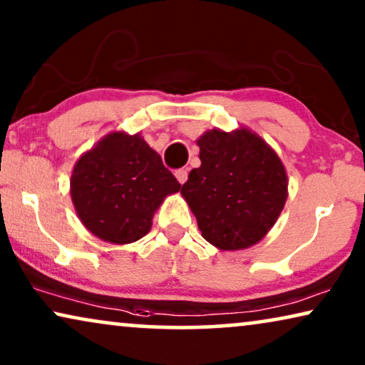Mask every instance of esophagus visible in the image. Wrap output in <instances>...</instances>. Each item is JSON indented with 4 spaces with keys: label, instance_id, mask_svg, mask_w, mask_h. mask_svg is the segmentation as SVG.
<instances>
[{
    "label": "esophagus",
    "instance_id": "1",
    "mask_svg": "<svg viewBox=\"0 0 365 365\" xmlns=\"http://www.w3.org/2000/svg\"><path fill=\"white\" fill-rule=\"evenodd\" d=\"M174 174H176V179L181 184H184V182L187 181V169H178V171L174 173Z\"/></svg>",
    "mask_w": 365,
    "mask_h": 365
}]
</instances>
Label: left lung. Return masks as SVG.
I'll use <instances>...</instances> for the list:
<instances>
[{
	"mask_svg": "<svg viewBox=\"0 0 365 365\" xmlns=\"http://www.w3.org/2000/svg\"><path fill=\"white\" fill-rule=\"evenodd\" d=\"M201 166L181 194L202 237L221 251L251 247L266 236L287 199V174L276 151L246 128L211 129L197 139Z\"/></svg>",
	"mask_w": 365,
	"mask_h": 365,
	"instance_id": "8db88e82",
	"label": "left lung"
}]
</instances>
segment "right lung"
I'll use <instances>...</instances> for the list:
<instances>
[{
    "instance_id": "add662e5",
    "label": "right lung",
    "mask_w": 365,
    "mask_h": 365,
    "mask_svg": "<svg viewBox=\"0 0 365 365\" xmlns=\"http://www.w3.org/2000/svg\"><path fill=\"white\" fill-rule=\"evenodd\" d=\"M181 184L141 134L109 133L74 164L71 199L84 227L101 241L146 236L164 197Z\"/></svg>"
}]
</instances>
